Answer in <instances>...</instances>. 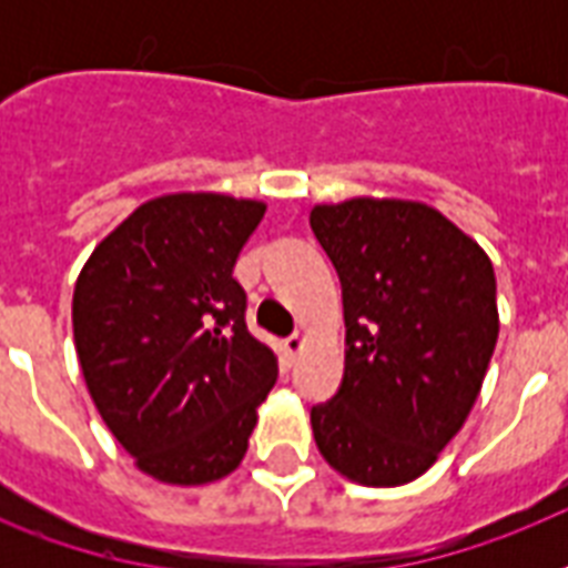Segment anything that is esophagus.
Instances as JSON below:
<instances>
[{"label":"esophagus","instance_id":"esophagus-1","mask_svg":"<svg viewBox=\"0 0 568 568\" xmlns=\"http://www.w3.org/2000/svg\"><path fill=\"white\" fill-rule=\"evenodd\" d=\"M303 345H306V333H303V329H294L292 336L285 338V354L297 356L303 351Z\"/></svg>","mask_w":568,"mask_h":568}]
</instances>
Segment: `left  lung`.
I'll use <instances>...</instances> for the list:
<instances>
[{"label": "left lung", "instance_id": "1", "mask_svg": "<svg viewBox=\"0 0 568 568\" xmlns=\"http://www.w3.org/2000/svg\"><path fill=\"white\" fill-rule=\"evenodd\" d=\"M342 280L345 377L312 406L321 457L363 486L422 477L466 424L498 342L495 271L475 239L413 200L315 205Z\"/></svg>", "mask_w": 568, "mask_h": 568}]
</instances>
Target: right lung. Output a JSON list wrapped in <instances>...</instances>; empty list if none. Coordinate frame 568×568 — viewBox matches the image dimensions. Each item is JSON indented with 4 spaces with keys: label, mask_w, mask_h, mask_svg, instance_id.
I'll return each mask as SVG.
<instances>
[{
    "label": "right lung",
    "mask_w": 568,
    "mask_h": 568,
    "mask_svg": "<svg viewBox=\"0 0 568 568\" xmlns=\"http://www.w3.org/2000/svg\"><path fill=\"white\" fill-rule=\"evenodd\" d=\"M265 203L146 200L105 235L73 292V338L102 422L144 475L173 486L239 468L276 356L250 336L232 276Z\"/></svg>",
    "instance_id": "add662e5"
}]
</instances>
